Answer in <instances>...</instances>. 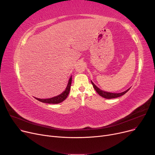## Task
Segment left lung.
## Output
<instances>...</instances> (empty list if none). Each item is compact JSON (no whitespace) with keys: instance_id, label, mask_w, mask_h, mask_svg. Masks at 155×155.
Here are the masks:
<instances>
[{"instance_id":"obj_1","label":"left lung","mask_w":155,"mask_h":155,"mask_svg":"<svg viewBox=\"0 0 155 155\" xmlns=\"http://www.w3.org/2000/svg\"><path fill=\"white\" fill-rule=\"evenodd\" d=\"M92 84L94 88V89L95 90V91L98 93L99 95H100L101 97H104L105 99H114V98H117V97H119L120 96L123 95L124 94H125L129 89H127V91L123 92H121V93H118V94H116V93H110V92H105L103 91L101 89H99L98 87H97L91 81Z\"/></svg>"}]
</instances>
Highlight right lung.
I'll return each instance as SVG.
<instances>
[{
    "instance_id": "obj_1",
    "label": "right lung",
    "mask_w": 155,
    "mask_h": 155,
    "mask_svg": "<svg viewBox=\"0 0 155 155\" xmlns=\"http://www.w3.org/2000/svg\"><path fill=\"white\" fill-rule=\"evenodd\" d=\"M71 79H72V78L71 77L69 81H68V85L66 88V90H65L60 95L56 96V97H52V98H50V99H41L36 98V99H37L38 101L41 102L48 103V104H59V103L63 102V101H64L65 99H67V97H68V95L69 94V92H70V87H71Z\"/></svg>"
}]
</instances>
